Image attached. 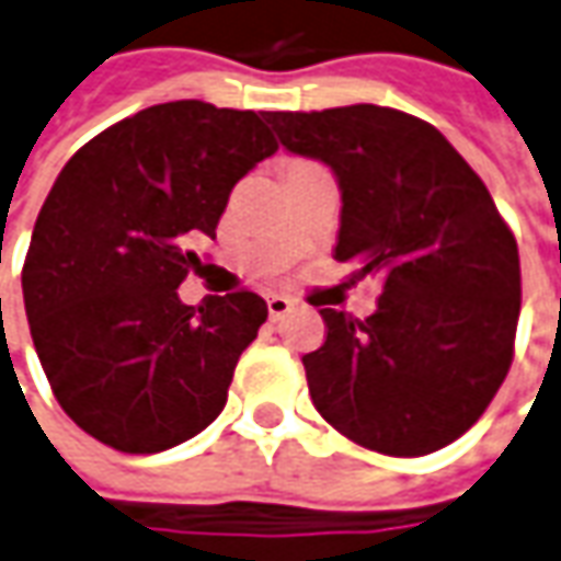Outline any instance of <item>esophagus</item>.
<instances>
[{
    "mask_svg": "<svg viewBox=\"0 0 561 561\" xmlns=\"http://www.w3.org/2000/svg\"><path fill=\"white\" fill-rule=\"evenodd\" d=\"M289 311H293V299H287V296H268V318L280 320L287 318Z\"/></svg>",
    "mask_w": 561,
    "mask_h": 561,
    "instance_id": "1",
    "label": "esophagus"
}]
</instances>
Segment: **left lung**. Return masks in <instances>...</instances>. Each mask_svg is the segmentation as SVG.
Wrapping results in <instances>:
<instances>
[{
  "label": "left lung",
  "instance_id": "8db88e82",
  "mask_svg": "<svg viewBox=\"0 0 561 561\" xmlns=\"http://www.w3.org/2000/svg\"><path fill=\"white\" fill-rule=\"evenodd\" d=\"M296 156L342 188L332 256L378 274L366 320L323 308L305 354L318 412L363 449L419 458L467 434L513 363L523 305L516 238L477 170L434 125L391 106L268 112Z\"/></svg>",
  "mask_w": 561,
  "mask_h": 561
}]
</instances>
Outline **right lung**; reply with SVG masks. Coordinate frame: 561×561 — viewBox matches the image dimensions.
Here are the masks:
<instances>
[{"mask_svg":"<svg viewBox=\"0 0 561 561\" xmlns=\"http://www.w3.org/2000/svg\"><path fill=\"white\" fill-rule=\"evenodd\" d=\"M265 122L158 103L84 142L42 204L23 259L30 335L57 403L110 449L152 455L201 434L268 318L250 289L201 305L176 293L234 183L277 152Z\"/></svg>","mask_w":561,"mask_h":561,"instance_id":"1","label":"right lung"}]
</instances>
